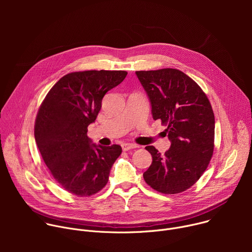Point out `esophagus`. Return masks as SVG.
I'll return each instance as SVG.
<instances>
[{"mask_svg":"<svg viewBox=\"0 0 252 252\" xmlns=\"http://www.w3.org/2000/svg\"><path fill=\"white\" fill-rule=\"evenodd\" d=\"M122 148H123V151L126 152V151H129V150H132V149L138 148V146L133 145V143H123V145H122Z\"/></svg>","mask_w":252,"mask_h":252,"instance_id":"1","label":"esophagus"}]
</instances>
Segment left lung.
Returning <instances> with one entry per match:
<instances>
[{"label":"left lung","instance_id":"left-lung-1","mask_svg":"<svg viewBox=\"0 0 252 252\" xmlns=\"http://www.w3.org/2000/svg\"><path fill=\"white\" fill-rule=\"evenodd\" d=\"M135 74L152 104L155 121L167 126L171 145L164 155L146 147L153 157L143 172L146 183L164 194L191 188L206 169L214 149V115L200 87L182 70L161 68Z\"/></svg>","mask_w":252,"mask_h":252}]
</instances>
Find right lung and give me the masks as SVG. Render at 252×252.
Instances as JSON below:
<instances>
[{"label": "right lung", "mask_w": 252, "mask_h": 252, "mask_svg": "<svg viewBox=\"0 0 252 252\" xmlns=\"http://www.w3.org/2000/svg\"><path fill=\"white\" fill-rule=\"evenodd\" d=\"M126 70H85L63 76L50 90L34 123V138L56 181L66 191L91 196L109 181L122 154L118 145L96 146L88 136L101 100L126 77Z\"/></svg>", "instance_id": "add662e5"}]
</instances>
